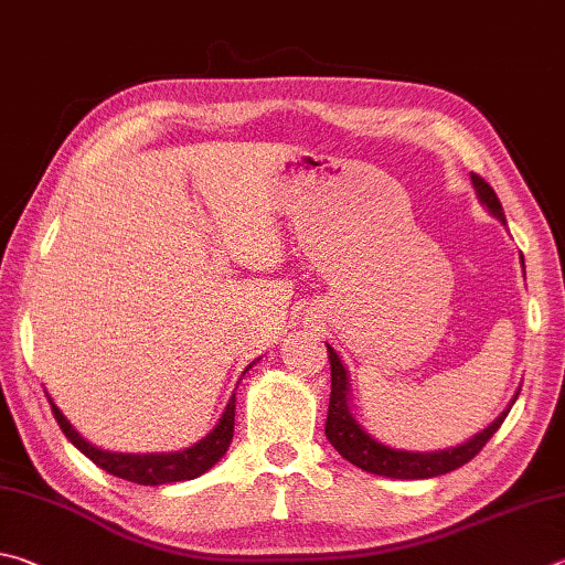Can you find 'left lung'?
Masks as SVG:
<instances>
[{
  "label": "left lung",
  "mask_w": 565,
  "mask_h": 565,
  "mask_svg": "<svg viewBox=\"0 0 565 565\" xmlns=\"http://www.w3.org/2000/svg\"><path fill=\"white\" fill-rule=\"evenodd\" d=\"M473 191H477L481 205L487 211L507 225V215H503V207L499 203L493 188L483 181L481 175L471 173ZM523 265V255H521ZM328 344V342H324ZM328 358H330V370H332V392H330V409H328V424H324V434L334 449L340 451L342 459H348L354 467L377 473V477L387 479H434L441 477V473H449L454 469L463 467V463L471 461L477 454L487 447V441L499 431V427L507 419L511 412L513 402L519 399V392L513 394V399L507 409H503L497 419H493L487 429L473 434L471 439L457 447L439 449V451H407V449H394L387 447L372 437V434L362 427L360 419L352 414V387H350V372L342 364V358L328 344Z\"/></svg>",
  "instance_id": "1"
}]
</instances>
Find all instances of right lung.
I'll list each match as a JSON object with an SVG mask.
<instances>
[{
  "mask_svg": "<svg viewBox=\"0 0 565 565\" xmlns=\"http://www.w3.org/2000/svg\"><path fill=\"white\" fill-rule=\"evenodd\" d=\"M260 360V358H257ZM255 360V362H257ZM255 362H250L245 367V372L253 367ZM243 372V377H245ZM46 392V390H44ZM49 404H52V412L58 422V427L66 434V439L74 444V447L84 454V457L92 459L96 467H102L104 471L114 473L118 479L141 483V487H161V483H175V481H191L195 477H201L207 469H213L217 461L225 457L227 447L233 441V427H235V392L233 397L227 399L225 409L217 419L215 427L205 434L203 439H198L195 444L178 451H161V454H128V451H108L96 447V444L86 441L82 434L74 429V424L64 417V412L56 407V402L52 399V394L46 392Z\"/></svg>",
  "mask_w": 565,
  "mask_h": 565,
  "instance_id": "add662e5",
  "label": "right lung"
}]
</instances>
